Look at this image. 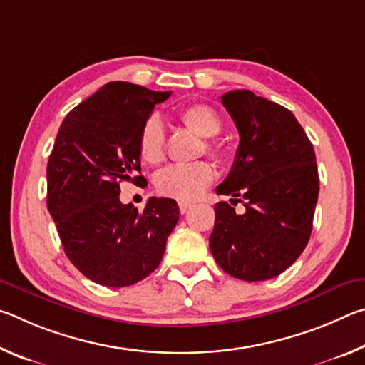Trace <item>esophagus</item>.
Segmentation results:
<instances>
[{
  "label": "esophagus",
  "instance_id": "esophagus-1",
  "mask_svg": "<svg viewBox=\"0 0 365 365\" xmlns=\"http://www.w3.org/2000/svg\"><path fill=\"white\" fill-rule=\"evenodd\" d=\"M191 207H193V205H191V202H183V201L178 202V209H180V212H182V214L188 212Z\"/></svg>",
  "mask_w": 365,
  "mask_h": 365
}]
</instances>
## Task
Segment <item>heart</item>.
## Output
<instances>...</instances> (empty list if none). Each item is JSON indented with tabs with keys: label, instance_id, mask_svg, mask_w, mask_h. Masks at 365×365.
Segmentation results:
<instances>
[{
	"label": "heart",
	"instance_id": "1",
	"mask_svg": "<svg viewBox=\"0 0 365 365\" xmlns=\"http://www.w3.org/2000/svg\"><path fill=\"white\" fill-rule=\"evenodd\" d=\"M178 119L191 132L202 138H212L222 130V120L212 108L205 104H193L178 113ZM138 150L148 164L156 165L165 156V130L159 117L151 115L141 125L138 137ZM207 153L219 156V148L206 143ZM214 178L211 164L200 160L193 164H174L164 169L156 178V188L160 195L178 201H193L206 190Z\"/></svg>",
	"mask_w": 365,
	"mask_h": 365
}]
</instances>
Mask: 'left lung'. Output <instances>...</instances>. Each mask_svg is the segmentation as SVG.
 <instances>
[{
  "instance_id": "8db88e82",
  "label": "left lung",
  "mask_w": 365,
  "mask_h": 365,
  "mask_svg": "<svg viewBox=\"0 0 365 365\" xmlns=\"http://www.w3.org/2000/svg\"><path fill=\"white\" fill-rule=\"evenodd\" d=\"M240 133L230 174L215 191L245 200L235 212L225 201L214 206L209 237L215 262L245 282L274 279L304 251L312 232L319 174L312 143L292 110L233 90L220 96Z\"/></svg>"
}]
</instances>
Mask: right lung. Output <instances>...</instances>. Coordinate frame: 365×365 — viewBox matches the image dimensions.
<instances>
[{
  "label": "right lung",
  "mask_w": 365,
  "mask_h": 365,
  "mask_svg": "<svg viewBox=\"0 0 365 365\" xmlns=\"http://www.w3.org/2000/svg\"><path fill=\"white\" fill-rule=\"evenodd\" d=\"M170 91L109 82L73 108L48 160V211L66 256L91 282L122 288L143 280L163 261L178 222L170 197H150L143 211L119 200L120 183H140L138 137Z\"/></svg>",
  "instance_id": "right-lung-1"
}]
</instances>
